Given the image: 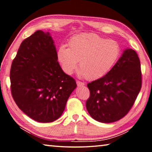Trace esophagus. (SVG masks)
Segmentation results:
<instances>
[{
    "instance_id": "esophagus-1",
    "label": "esophagus",
    "mask_w": 152,
    "mask_h": 152,
    "mask_svg": "<svg viewBox=\"0 0 152 152\" xmlns=\"http://www.w3.org/2000/svg\"><path fill=\"white\" fill-rule=\"evenodd\" d=\"M76 84H77V86H84V82H80L79 80L76 81Z\"/></svg>"
}]
</instances>
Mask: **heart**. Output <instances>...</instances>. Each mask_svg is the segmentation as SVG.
<instances>
[{
	"label": "heart",
	"mask_w": 152,
	"mask_h": 152,
	"mask_svg": "<svg viewBox=\"0 0 152 152\" xmlns=\"http://www.w3.org/2000/svg\"><path fill=\"white\" fill-rule=\"evenodd\" d=\"M68 48L60 46L57 58L63 71L72 75L78 66L80 76L89 80L106 75L116 62L120 54V45L114 40H107L94 33H84L72 37Z\"/></svg>",
	"instance_id": "b5f03b06"
}]
</instances>
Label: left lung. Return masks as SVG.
<instances>
[{
    "label": "left lung",
    "instance_id": "1",
    "mask_svg": "<svg viewBox=\"0 0 152 152\" xmlns=\"http://www.w3.org/2000/svg\"><path fill=\"white\" fill-rule=\"evenodd\" d=\"M87 86L90 95L86 106L93 119L112 123L125 116L142 88L141 66L136 51L126 49L106 75Z\"/></svg>",
    "mask_w": 152,
    "mask_h": 152
}]
</instances>
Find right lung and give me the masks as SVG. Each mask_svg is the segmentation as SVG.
<instances>
[{
  "label": "right lung",
  "mask_w": 152,
  "mask_h": 152,
  "mask_svg": "<svg viewBox=\"0 0 152 152\" xmlns=\"http://www.w3.org/2000/svg\"><path fill=\"white\" fill-rule=\"evenodd\" d=\"M10 88L16 105L28 117L48 123L61 116L75 80L63 72L49 32L37 30L24 39L13 60Z\"/></svg>",
  "instance_id": "obj_1"
}]
</instances>
